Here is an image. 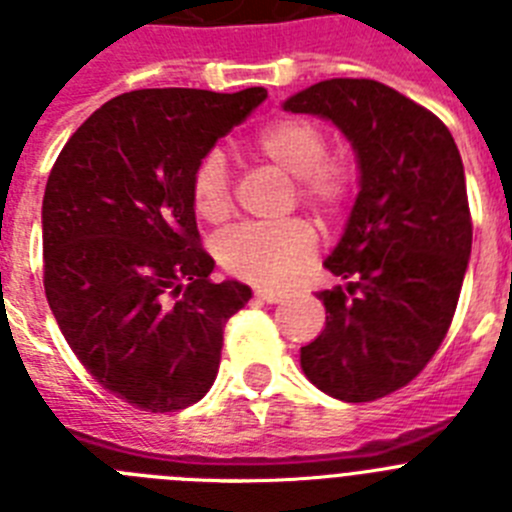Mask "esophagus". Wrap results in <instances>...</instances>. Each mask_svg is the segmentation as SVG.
<instances>
[{
	"instance_id": "obj_1",
	"label": "esophagus",
	"mask_w": 512,
	"mask_h": 512,
	"mask_svg": "<svg viewBox=\"0 0 512 512\" xmlns=\"http://www.w3.org/2000/svg\"><path fill=\"white\" fill-rule=\"evenodd\" d=\"M255 296L260 298V301H265V303H280V301H283V293H278V290H267V288H260Z\"/></svg>"
}]
</instances>
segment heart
<instances>
[{
    "label": "heart",
    "instance_id": "b5f03b06",
    "mask_svg": "<svg viewBox=\"0 0 512 512\" xmlns=\"http://www.w3.org/2000/svg\"><path fill=\"white\" fill-rule=\"evenodd\" d=\"M329 142L321 127L296 117L275 119L255 137V153L265 163L296 176L298 201L324 216H334L354 193V176L347 160L326 155ZM193 209L206 222H224L232 214V173L219 150L196 163L191 176ZM316 255V234L301 219L257 227L245 224L216 242V257L227 273L260 288H285Z\"/></svg>",
    "mask_w": 512,
    "mask_h": 512
}]
</instances>
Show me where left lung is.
Masks as SVG:
<instances>
[{"label":"left lung","mask_w":512,"mask_h":512,"mask_svg":"<svg viewBox=\"0 0 512 512\" xmlns=\"http://www.w3.org/2000/svg\"><path fill=\"white\" fill-rule=\"evenodd\" d=\"M283 109L331 119L359 163L357 201L324 262L347 285L316 293L326 326L301 367L331 398H385L428 365L457 311L472 252L462 155L436 114L370 78L321 81Z\"/></svg>","instance_id":"1"}]
</instances>
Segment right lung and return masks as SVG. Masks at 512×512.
I'll list each match as a JSON object with an SVG mask.
<instances>
[{
	"label": "right lung",
	"mask_w": 512,
	"mask_h": 512,
	"mask_svg": "<svg viewBox=\"0 0 512 512\" xmlns=\"http://www.w3.org/2000/svg\"><path fill=\"white\" fill-rule=\"evenodd\" d=\"M265 96L262 86L130 91L96 109L50 170V311L101 388L142 411H181L209 393L224 324L252 298L237 280H211L191 176Z\"/></svg>",
	"instance_id": "right-lung-1"
}]
</instances>
